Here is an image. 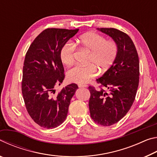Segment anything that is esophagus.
Masks as SVG:
<instances>
[{
  "instance_id": "34e87169",
  "label": "esophagus",
  "mask_w": 157,
  "mask_h": 157,
  "mask_svg": "<svg viewBox=\"0 0 157 157\" xmlns=\"http://www.w3.org/2000/svg\"><path fill=\"white\" fill-rule=\"evenodd\" d=\"M78 86L79 87V88H84V87H87L88 86L85 84H79Z\"/></svg>"
}]
</instances>
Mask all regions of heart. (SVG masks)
I'll list each match as a JSON object with an SVG mask.
<instances>
[{
	"instance_id": "heart-1",
	"label": "heart",
	"mask_w": 157,
	"mask_h": 157,
	"mask_svg": "<svg viewBox=\"0 0 157 157\" xmlns=\"http://www.w3.org/2000/svg\"><path fill=\"white\" fill-rule=\"evenodd\" d=\"M77 45L89 52L86 66H75L68 71L66 76L70 82L84 84L98 73L108 71L118 55V47L116 42L107 40L104 36L95 33L84 34L77 41ZM75 45L67 41L60 50V59L63 64L71 66L75 61Z\"/></svg>"
}]
</instances>
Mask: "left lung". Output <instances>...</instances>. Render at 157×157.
<instances>
[{"instance_id": "1", "label": "left lung", "mask_w": 157, "mask_h": 157, "mask_svg": "<svg viewBox=\"0 0 157 157\" xmlns=\"http://www.w3.org/2000/svg\"><path fill=\"white\" fill-rule=\"evenodd\" d=\"M116 42L118 55L113 64L96 79L100 86H90L89 107L91 118L103 126H110L121 120L131 108L139 83V59L131 38L115 28H98Z\"/></svg>"}]
</instances>
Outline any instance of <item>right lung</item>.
Segmentation results:
<instances>
[{
	"mask_svg": "<svg viewBox=\"0 0 157 157\" xmlns=\"http://www.w3.org/2000/svg\"><path fill=\"white\" fill-rule=\"evenodd\" d=\"M78 30L46 29L36 37L25 55L21 84L23 100L29 115L44 128H55L65 121L71 98L78 89L73 83L54 95L55 87L65 77L60 50Z\"/></svg>",
	"mask_w": 157,
	"mask_h": 157,
	"instance_id": "add662e5",
	"label": "right lung"
}]
</instances>
